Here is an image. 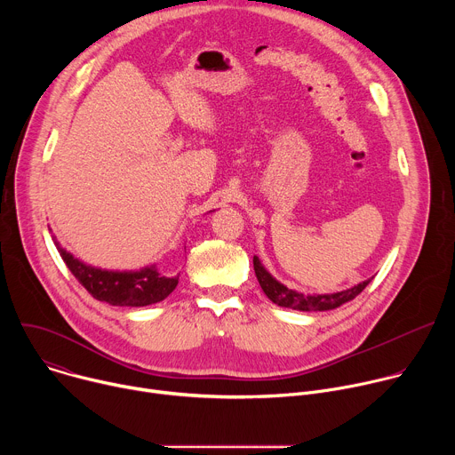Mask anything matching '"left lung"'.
<instances>
[{
  "instance_id": "8db88e82",
  "label": "left lung",
  "mask_w": 455,
  "mask_h": 455,
  "mask_svg": "<svg viewBox=\"0 0 455 455\" xmlns=\"http://www.w3.org/2000/svg\"><path fill=\"white\" fill-rule=\"evenodd\" d=\"M253 270L257 275L259 284H261L263 291L267 293V297L283 307H291V309H300V311H328V309H335L339 306H342L347 300H353L356 295H360L363 291V288L369 284L371 279L346 290V291H339V293H330V295H304L299 291H293L290 288H286L284 284L277 283L261 265L257 257H253Z\"/></svg>"
}]
</instances>
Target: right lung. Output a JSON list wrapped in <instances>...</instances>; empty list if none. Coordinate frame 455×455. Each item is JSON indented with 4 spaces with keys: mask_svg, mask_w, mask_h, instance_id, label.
<instances>
[{
    "mask_svg": "<svg viewBox=\"0 0 455 455\" xmlns=\"http://www.w3.org/2000/svg\"><path fill=\"white\" fill-rule=\"evenodd\" d=\"M57 250L76 279L97 299L111 306H149L164 300L178 284L176 277L158 274L155 267L140 272H108L92 268L57 244Z\"/></svg>",
    "mask_w": 455,
    "mask_h": 455,
    "instance_id": "1",
    "label": "right lung"
}]
</instances>
